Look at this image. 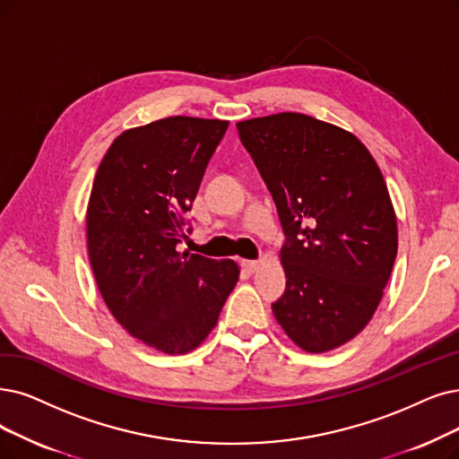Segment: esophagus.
Masks as SVG:
<instances>
[{
	"instance_id": "esophagus-1",
	"label": "esophagus",
	"mask_w": 459,
	"mask_h": 459,
	"mask_svg": "<svg viewBox=\"0 0 459 459\" xmlns=\"http://www.w3.org/2000/svg\"><path fill=\"white\" fill-rule=\"evenodd\" d=\"M241 265H243V269L247 273H255V271L260 269V262H255V260H243Z\"/></svg>"
}]
</instances>
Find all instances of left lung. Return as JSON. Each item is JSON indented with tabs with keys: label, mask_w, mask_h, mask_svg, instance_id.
Wrapping results in <instances>:
<instances>
[{
	"label": "left lung",
	"mask_w": 459,
	"mask_h": 459,
	"mask_svg": "<svg viewBox=\"0 0 459 459\" xmlns=\"http://www.w3.org/2000/svg\"><path fill=\"white\" fill-rule=\"evenodd\" d=\"M237 130L286 235L274 318L303 351H333L373 318L395 262L386 182L356 135L313 117L279 113Z\"/></svg>",
	"instance_id": "1"
}]
</instances>
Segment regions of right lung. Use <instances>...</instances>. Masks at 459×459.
Instances as JSON below:
<instances>
[{"instance_id":"add662e5","label":"right lung","mask_w":459,"mask_h":459,"mask_svg":"<svg viewBox=\"0 0 459 459\" xmlns=\"http://www.w3.org/2000/svg\"><path fill=\"white\" fill-rule=\"evenodd\" d=\"M228 124L169 117L127 130L108 146L91 186L88 255L103 301L127 333L166 354L194 351L239 281L233 260L178 252Z\"/></svg>"}]
</instances>
